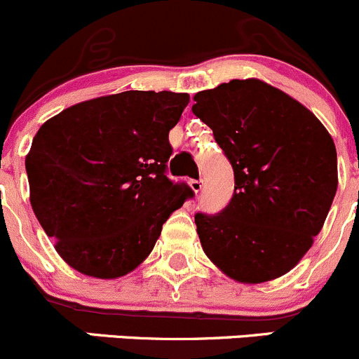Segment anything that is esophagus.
<instances>
[{
  "label": "esophagus",
  "instance_id": "esophagus-1",
  "mask_svg": "<svg viewBox=\"0 0 359 359\" xmlns=\"http://www.w3.org/2000/svg\"><path fill=\"white\" fill-rule=\"evenodd\" d=\"M189 186H191V189L194 191V193H200V191L203 189V180L201 179H193V180H189Z\"/></svg>",
  "mask_w": 359,
  "mask_h": 359
}]
</instances>
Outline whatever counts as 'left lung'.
Masks as SVG:
<instances>
[{
  "label": "left lung",
  "mask_w": 359,
  "mask_h": 359,
  "mask_svg": "<svg viewBox=\"0 0 359 359\" xmlns=\"http://www.w3.org/2000/svg\"><path fill=\"white\" fill-rule=\"evenodd\" d=\"M234 172L215 215H194L201 247L241 283L288 273L311 248L337 193V151L309 109L259 79H233L194 95Z\"/></svg>",
  "instance_id": "left-lung-1"
}]
</instances>
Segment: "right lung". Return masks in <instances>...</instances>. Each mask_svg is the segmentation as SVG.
Masks as SVG:
<instances>
[{
  "label": "right lung",
  "mask_w": 359,
  "mask_h": 359,
  "mask_svg": "<svg viewBox=\"0 0 359 359\" xmlns=\"http://www.w3.org/2000/svg\"><path fill=\"white\" fill-rule=\"evenodd\" d=\"M187 104V93L132 90L76 104L38 130L25 158L31 205L76 271L128 274L194 196L166 177L168 133Z\"/></svg>",
  "instance_id": "add662e5"
}]
</instances>
